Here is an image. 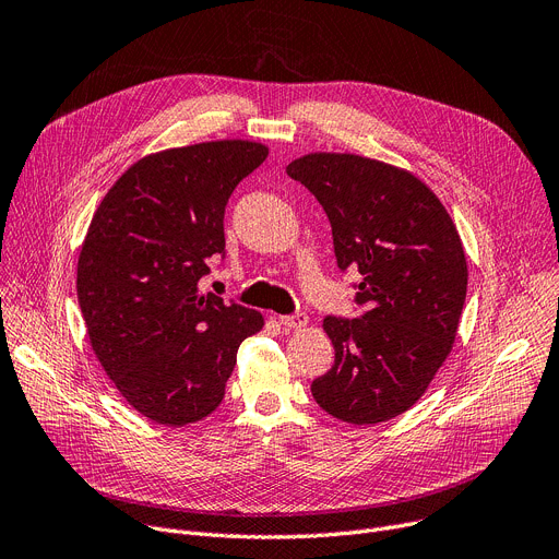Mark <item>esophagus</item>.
Segmentation results:
<instances>
[{"mask_svg": "<svg viewBox=\"0 0 559 559\" xmlns=\"http://www.w3.org/2000/svg\"><path fill=\"white\" fill-rule=\"evenodd\" d=\"M278 321H281V326H285V329H304L306 324H308V314H304V312H295V314H281L278 317Z\"/></svg>", "mask_w": 559, "mask_h": 559, "instance_id": "34e87169", "label": "esophagus"}]
</instances>
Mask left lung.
Here are the masks:
<instances>
[{
  "label": "left lung",
  "instance_id": "obj_1",
  "mask_svg": "<svg viewBox=\"0 0 559 559\" xmlns=\"http://www.w3.org/2000/svg\"><path fill=\"white\" fill-rule=\"evenodd\" d=\"M326 211L340 272L354 270L356 319L329 314L335 362L312 396L346 424L388 421L413 407L442 367L466 297V258L439 199L405 169L356 154L287 165Z\"/></svg>",
  "mask_w": 559,
  "mask_h": 559
}]
</instances>
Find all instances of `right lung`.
I'll list each match as a JSON object with an SVG mask.
<instances>
[{
	"label": "right lung",
	"instance_id": "1",
	"mask_svg": "<svg viewBox=\"0 0 559 559\" xmlns=\"http://www.w3.org/2000/svg\"><path fill=\"white\" fill-rule=\"evenodd\" d=\"M267 146L219 140L167 150L108 190L79 255L76 295L95 356L140 415L165 426L222 403L238 346L262 314L201 295L209 260L226 255L224 213Z\"/></svg>",
	"mask_w": 559,
	"mask_h": 559
}]
</instances>
